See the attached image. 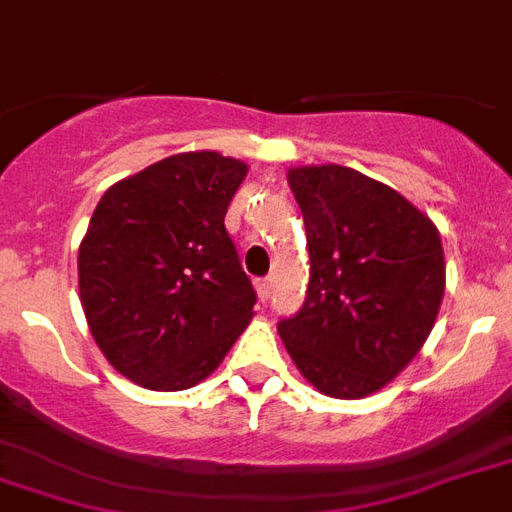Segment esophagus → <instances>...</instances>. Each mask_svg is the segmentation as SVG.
I'll return each instance as SVG.
<instances>
[{
  "label": "esophagus",
  "instance_id": "1",
  "mask_svg": "<svg viewBox=\"0 0 512 512\" xmlns=\"http://www.w3.org/2000/svg\"><path fill=\"white\" fill-rule=\"evenodd\" d=\"M257 297H260V302H268V297H270L268 278H260V281H257Z\"/></svg>",
  "mask_w": 512,
  "mask_h": 512
}]
</instances>
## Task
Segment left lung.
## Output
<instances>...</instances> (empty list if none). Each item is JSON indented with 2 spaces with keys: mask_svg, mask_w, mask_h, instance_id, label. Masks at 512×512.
<instances>
[{
  "mask_svg": "<svg viewBox=\"0 0 512 512\" xmlns=\"http://www.w3.org/2000/svg\"><path fill=\"white\" fill-rule=\"evenodd\" d=\"M310 284L278 334L299 373L336 400L378 392L434 328L444 297L439 231L392 186L344 165L289 170Z\"/></svg>",
  "mask_w": 512,
  "mask_h": 512,
  "instance_id": "left-lung-1",
  "label": "left lung"
}]
</instances>
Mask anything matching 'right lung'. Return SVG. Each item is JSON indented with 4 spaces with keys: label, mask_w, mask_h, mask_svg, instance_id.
I'll return each mask as SVG.
<instances>
[{
    "label": "right lung",
    "mask_w": 512,
    "mask_h": 512,
    "mask_svg": "<svg viewBox=\"0 0 512 512\" xmlns=\"http://www.w3.org/2000/svg\"><path fill=\"white\" fill-rule=\"evenodd\" d=\"M247 165L181 152L112 184L78 247V292L110 365L181 392L220 365L257 294L226 231Z\"/></svg>",
    "instance_id": "add662e5"
}]
</instances>
